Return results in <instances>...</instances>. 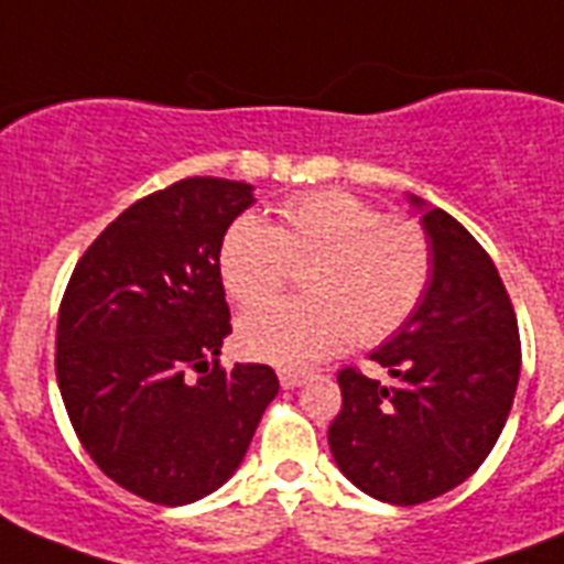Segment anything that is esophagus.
Masks as SVG:
<instances>
[{"label":"esophagus","instance_id":"1","mask_svg":"<svg viewBox=\"0 0 564 564\" xmlns=\"http://www.w3.org/2000/svg\"><path fill=\"white\" fill-rule=\"evenodd\" d=\"M278 377H281V386H283V389H299L301 383H307V375H304V371L283 369Z\"/></svg>","mask_w":564,"mask_h":564}]
</instances>
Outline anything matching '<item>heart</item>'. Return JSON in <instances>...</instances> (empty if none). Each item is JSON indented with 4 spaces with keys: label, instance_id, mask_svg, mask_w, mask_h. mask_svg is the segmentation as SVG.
Listing matches in <instances>:
<instances>
[{
    "label": "heart",
    "instance_id": "heart-1",
    "mask_svg": "<svg viewBox=\"0 0 564 564\" xmlns=\"http://www.w3.org/2000/svg\"><path fill=\"white\" fill-rule=\"evenodd\" d=\"M307 269V299L248 313L237 327L248 360L304 369L354 343L380 345L401 330L427 295L430 239L415 219L386 216L343 189L307 193L281 207L278 228L239 216L219 251L221 283L239 307H257Z\"/></svg>",
    "mask_w": 564,
    "mask_h": 564
}]
</instances>
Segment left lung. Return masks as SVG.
<instances>
[{"mask_svg":"<svg viewBox=\"0 0 564 564\" xmlns=\"http://www.w3.org/2000/svg\"><path fill=\"white\" fill-rule=\"evenodd\" d=\"M421 225L433 251L427 295L371 354L392 380L339 371L343 410L327 430L339 471L394 507L438 498L480 468L521 375L516 310L486 248L442 207H424Z\"/></svg>","mask_w":564,"mask_h":564,"instance_id":"left-lung-1","label":"left lung"}]
</instances>
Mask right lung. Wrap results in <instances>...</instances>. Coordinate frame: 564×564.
Here are the masks:
<instances>
[{
  "instance_id": "add662e5",
  "label": "right lung",
  "mask_w": 564,
  "mask_h": 564,
  "mask_svg": "<svg viewBox=\"0 0 564 564\" xmlns=\"http://www.w3.org/2000/svg\"><path fill=\"white\" fill-rule=\"evenodd\" d=\"M251 184L184 178L122 210L75 263L55 375L90 459L131 495L184 507L237 471L281 389L269 366L225 369V230Z\"/></svg>"
}]
</instances>
